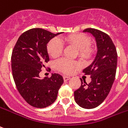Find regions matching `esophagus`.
<instances>
[{"label":"esophagus","mask_w":128,"mask_h":128,"mask_svg":"<svg viewBox=\"0 0 128 128\" xmlns=\"http://www.w3.org/2000/svg\"><path fill=\"white\" fill-rule=\"evenodd\" d=\"M70 79V76H64V81H67L68 80Z\"/></svg>","instance_id":"34e87169"}]
</instances>
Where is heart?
I'll return each mask as SVG.
<instances>
[{
	"label": "heart",
	"instance_id": "b5f03b06",
	"mask_svg": "<svg viewBox=\"0 0 128 128\" xmlns=\"http://www.w3.org/2000/svg\"><path fill=\"white\" fill-rule=\"evenodd\" d=\"M62 42L74 46L79 50L80 55L84 58H90L92 55V50L89 46L90 40L87 36L83 34H76L70 35L61 40L53 39L48 44V52L50 55L56 58L62 54L63 50ZM58 70L66 74H71L74 71L76 65L67 59L62 58L56 62Z\"/></svg>",
	"mask_w": 128,
	"mask_h": 128
}]
</instances>
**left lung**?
I'll list each match as a JSON object with an SVG mask.
<instances>
[{
	"label": "left lung",
	"mask_w": 128,
	"mask_h": 128,
	"mask_svg": "<svg viewBox=\"0 0 128 128\" xmlns=\"http://www.w3.org/2000/svg\"><path fill=\"white\" fill-rule=\"evenodd\" d=\"M83 32L92 34L95 39L96 54L92 63L83 70L90 74L91 82L81 80L80 87L74 92L76 103L84 109H93L103 103L109 94L116 74L118 54L115 45L107 34L93 28Z\"/></svg>",
	"instance_id": "obj_1"
}]
</instances>
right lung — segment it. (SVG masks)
Listing matches in <instances>:
<instances>
[{"label":"right lung","mask_w":128,"mask_h":128,"mask_svg":"<svg viewBox=\"0 0 128 128\" xmlns=\"http://www.w3.org/2000/svg\"><path fill=\"white\" fill-rule=\"evenodd\" d=\"M57 34L34 28L24 32L14 46L11 56L12 76L17 90L27 103L36 108L52 105L64 82L63 77L52 73L42 78L40 72L50 60L47 46Z\"/></svg>","instance_id":"right-lung-1"}]
</instances>
